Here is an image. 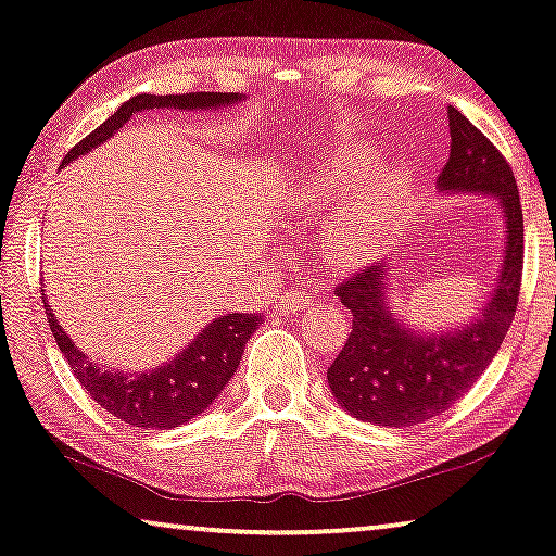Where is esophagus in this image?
Wrapping results in <instances>:
<instances>
[{"label":"esophagus","instance_id":"34e87169","mask_svg":"<svg viewBox=\"0 0 556 556\" xmlns=\"http://www.w3.org/2000/svg\"><path fill=\"white\" fill-rule=\"evenodd\" d=\"M315 300H317L315 294H307L302 290H292V292H285L282 298H279V309H285V313H294V309L309 307Z\"/></svg>","mask_w":556,"mask_h":556}]
</instances>
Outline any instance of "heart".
Listing matches in <instances>:
<instances>
[{
  "instance_id": "heart-1",
  "label": "heart",
  "mask_w": 556,
  "mask_h": 556,
  "mask_svg": "<svg viewBox=\"0 0 556 556\" xmlns=\"http://www.w3.org/2000/svg\"><path fill=\"white\" fill-rule=\"evenodd\" d=\"M374 144L338 147L294 173L287 185L290 203L320 213L345 198L330 224V251L338 258H361L394 231L409 203L412 173L402 162L379 165Z\"/></svg>"
}]
</instances>
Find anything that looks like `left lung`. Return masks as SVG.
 Here are the masks:
<instances>
[{
	"label": "left lung",
	"instance_id": "1",
	"mask_svg": "<svg viewBox=\"0 0 556 556\" xmlns=\"http://www.w3.org/2000/svg\"><path fill=\"white\" fill-rule=\"evenodd\" d=\"M450 160L442 192L493 195L506 220L503 262L483 313L453 332L421 336L389 307L387 264L355 271L336 287L353 328L328 368L332 396L353 417L381 427H412L438 417L485 371L516 315L523 269V213L514 169L483 131L447 109Z\"/></svg>",
	"mask_w": 556,
	"mask_h": 556
}]
</instances>
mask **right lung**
<instances>
[{"label":"right lung","mask_w":556,"mask_h":556,"mask_svg":"<svg viewBox=\"0 0 556 556\" xmlns=\"http://www.w3.org/2000/svg\"><path fill=\"white\" fill-rule=\"evenodd\" d=\"M241 101L239 93H169L152 96L139 93L131 96L127 103L116 109L114 116H109L101 127H96L91 135L73 147L63 157L73 162L80 154H88L96 147H101L109 137H114L124 124L129 122L137 111L147 109H220L228 103ZM48 315V325L53 330L55 343L68 361V366L76 374L80 387L88 391V396L96 404L103 406L116 419L127 425L144 429H169L182 425L192 417H198L203 409H208L231 376L241 364V353L251 332L262 323V313H233L220 315L211 325L198 332L195 340L188 348H182L173 361L154 371L124 374L111 371L109 366H99L86 358V353L73 343L63 325L50 313L48 300H42Z\"/></svg>","instance_id":"right-lung-1"}]
</instances>
